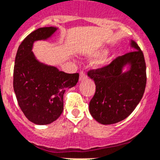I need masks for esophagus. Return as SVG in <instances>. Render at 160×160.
Segmentation results:
<instances>
[{
    "label": "esophagus",
    "instance_id": "34e87169",
    "mask_svg": "<svg viewBox=\"0 0 160 160\" xmlns=\"http://www.w3.org/2000/svg\"><path fill=\"white\" fill-rule=\"evenodd\" d=\"M87 78V74H86L84 72H82H82H80V74H79V80H80V81L85 80Z\"/></svg>",
    "mask_w": 160,
    "mask_h": 160
}]
</instances>
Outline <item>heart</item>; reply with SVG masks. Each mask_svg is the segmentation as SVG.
Listing matches in <instances>:
<instances>
[{"mask_svg": "<svg viewBox=\"0 0 160 160\" xmlns=\"http://www.w3.org/2000/svg\"><path fill=\"white\" fill-rule=\"evenodd\" d=\"M106 63V60H100V61H98V62H97V64H98V65H104V64Z\"/></svg>", "mask_w": 160, "mask_h": 160, "instance_id": "obj_1", "label": "heart"}]
</instances>
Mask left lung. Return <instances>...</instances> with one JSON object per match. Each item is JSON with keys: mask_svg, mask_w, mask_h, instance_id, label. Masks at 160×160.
Listing matches in <instances>:
<instances>
[{"mask_svg": "<svg viewBox=\"0 0 160 160\" xmlns=\"http://www.w3.org/2000/svg\"><path fill=\"white\" fill-rule=\"evenodd\" d=\"M133 51L117 57L108 65L91 69L87 75L94 80L95 93L89 103L94 119L103 125H111L129 117L141 101L147 84L144 56L133 40ZM130 66L127 71L123 67Z\"/></svg>", "mask_w": 160, "mask_h": 160, "instance_id": "1", "label": "left lung"}]
</instances>
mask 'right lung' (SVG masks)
<instances>
[{"label": "right lung", "mask_w": 160, "mask_h": 160, "mask_svg": "<svg viewBox=\"0 0 160 160\" xmlns=\"http://www.w3.org/2000/svg\"><path fill=\"white\" fill-rule=\"evenodd\" d=\"M58 28L41 27L23 39L19 45L13 68V90L25 117L36 125H48L63 112L66 88L74 87L79 74L66 73L57 67L36 59L32 52L35 41L46 40Z\"/></svg>", "instance_id": "add662e5"}]
</instances>
